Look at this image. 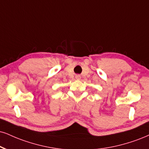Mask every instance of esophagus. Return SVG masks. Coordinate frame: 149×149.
I'll list each match as a JSON object with an SVG mask.
<instances>
[{
  "label": "esophagus",
  "mask_w": 149,
  "mask_h": 149,
  "mask_svg": "<svg viewBox=\"0 0 149 149\" xmlns=\"http://www.w3.org/2000/svg\"><path fill=\"white\" fill-rule=\"evenodd\" d=\"M75 78H76V79H77V80H79L80 79H81V76L79 74H77L76 76H75Z\"/></svg>",
  "instance_id": "obj_1"
}]
</instances>
